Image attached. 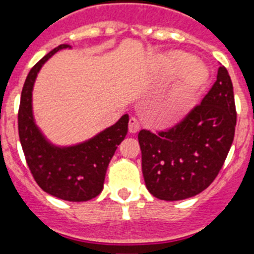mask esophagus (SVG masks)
<instances>
[{
    "label": "esophagus",
    "instance_id": "obj_1",
    "mask_svg": "<svg viewBox=\"0 0 254 254\" xmlns=\"http://www.w3.org/2000/svg\"><path fill=\"white\" fill-rule=\"evenodd\" d=\"M128 131L129 133H136V132L140 131V122H138L136 118H129V122H128Z\"/></svg>",
    "mask_w": 254,
    "mask_h": 254
}]
</instances>
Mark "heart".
<instances>
[{"mask_svg":"<svg viewBox=\"0 0 254 254\" xmlns=\"http://www.w3.org/2000/svg\"><path fill=\"white\" fill-rule=\"evenodd\" d=\"M159 67L164 76L177 75L172 89L164 98V111L169 120H176L187 111L197 93L208 78V71L202 64L192 60L185 52L170 51L159 60Z\"/></svg>","mask_w":254,"mask_h":254,"instance_id":"b5f03b06","label":"heart"}]
</instances>
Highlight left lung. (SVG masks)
I'll list each match as a JSON object with an SVG mask.
<instances>
[{
    "label": "left lung",
    "mask_w": 254,
    "mask_h": 254,
    "mask_svg": "<svg viewBox=\"0 0 254 254\" xmlns=\"http://www.w3.org/2000/svg\"><path fill=\"white\" fill-rule=\"evenodd\" d=\"M237 112L233 84L224 66L201 104L159 134L140 131L142 174L150 193L179 201L201 193L214 182L234 140Z\"/></svg>",
    "instance_id": "1"
}]
</instances>
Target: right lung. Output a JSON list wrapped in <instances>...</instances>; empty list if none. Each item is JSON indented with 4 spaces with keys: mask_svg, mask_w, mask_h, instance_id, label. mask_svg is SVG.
Masks as SVG:
<instances>
[{
    "mask_svg": "<svg viewBox=\"0 0 254 254\" xmlns=\"http://www.w3.org/2000/svg\"><path fill=\"white\" fill-rule=\"evenodd\" d=\"M62 49H71V46H58L28 73L20 99L19 136L28 167L38 186L57 198L82 202L103 190L109 161L128 131V114H123L113 126L82 142L67 146L51 142L35 122L33 89L43 64Z\"/></svg>",
    "mask_w": 254,
    "mask_h": 254,
    "instance_id": "right-lung-1",
    "label": "right lung"
}]
</instances>
